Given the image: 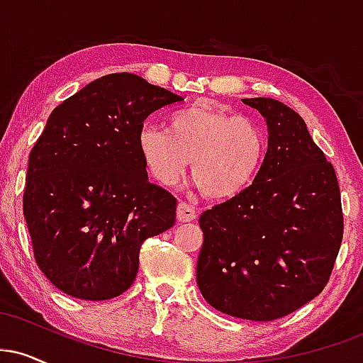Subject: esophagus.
Wrapping results in <instances>:
<instances>
[{
	"instance_id": "1",
	"label": "esophagus",
	"mask_w": 363,
	"mask_h": 363,
	"mask_svg": "<svg viewBox=\"0 0 363 363\" xmlns=\"http://www.w3.org/2000/svg\"><path fill=\"white\" fill-rule=\"evenodd\" d=\"M196 216H198V213H196V210L191 205H187V203L181 201L177 205V220L181 223H186V222H193V220H196Z\"/></svg>"
}]
</instances>
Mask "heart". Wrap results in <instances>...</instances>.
I'll return each mask as SVG.
<instances>
[{
	"label": "heart",
	"instance_id": "heart-1",
	"mask_svg": "<svg viewBox=\"0 0 363 363\" xmlns=\"http://www.w3.org/2000/svg\"><path fill=\"white\" fill-rule=\"evenodd\" d=\"M136 145L162 186H176L193 160L196 184L211 199H230L247 189L266 155V136L252 119L210 101L170 112L167 131L147 124Z\"/></svg>",
	"mask_w": 363,
	"mask_h": 363
}]
</instances>
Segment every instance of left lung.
<instances>
[{
    "label": "left lung",
    "instance_id": "obj_1",
    "mask_svg": "<svg viewBox=\"0 0 363 363\" xmlns=\"http://www.w3.org/2000/svg\"><path fill=\"white\" fill-rule=\"evenodd\" d=\"M268 126L256 179L199 216L196 281L223 314L273 320L318 297L343 239L338 179L301 116L280 101L242 99Z\"/></svg>",
    "mask_w": 363,
    "mask_h": 363
}]
</instances>
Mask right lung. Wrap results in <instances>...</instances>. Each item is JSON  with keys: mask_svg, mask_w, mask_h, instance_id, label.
I'll list each match as a JSON object with an SVG mask.
<instances>
[{"mask_svg": "<svg viewBox=\"0 0 363 363\" xmlns=\"http://www.w3.org/2000/svg\"><path fill=\"white\" fill-rule=\"evenodd\" d=\"M184 101L133 73L97 78L49 116L28 157L23 216L37 266L82 301L126 291L141 244L176 223L177 199L148 182L143 121Z\"/></svg>", "mask_w": 363, "mask_h": 363, "instance_id": "1", "label": "right lung"}]
</instances>
